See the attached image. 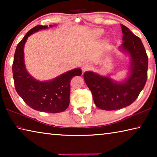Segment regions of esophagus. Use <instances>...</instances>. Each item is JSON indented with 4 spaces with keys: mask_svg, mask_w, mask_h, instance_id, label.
Listing matches in <instances>:
<instances>
[{
    "mask_svg": "<svg viewBox=\"0 0 157 157\" xmlns=\"http://www.w3.org/2000/svg\"><path fill=\"white\" fill-rule=\"evenodd\" d=\"M91 68V63H84L82 66V69L84 72V71L90 70Z\"/></svg>",
    "mask_w": 157,
    "mask_h": 157,
    "instance_id": "1",
    "label": "esophagus"
}]
</instances>
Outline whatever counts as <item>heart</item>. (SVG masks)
<instances>
[{
    "label": "heart",
    "mask_w": 157,
    "mask_h": 157,
    "mask_svg": "<svg viewBox=\"0 0 157 157\" xmlns=\"http://www.w3.org/2000/svg\"><path fill=\"white\" fill-rule=\"evenodd\" d=\"M97 33H98V34H102V30H98V32H97Z\"/></svg>",
    "instance_id": "b5f03b06"
}]
</instances>
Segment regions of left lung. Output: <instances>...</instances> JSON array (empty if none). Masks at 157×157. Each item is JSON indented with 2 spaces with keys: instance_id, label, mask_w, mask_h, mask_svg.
Here are the masks:
<instances>
[{
  "instance_id": "1",
  "label": "left lung",
  "mask_w": 157,
  "mask_h": 157,
  "mask_svg": "<svg viewBox=\"0 0 157 157\" xmlns=\"http://www.w3.org/2000/svg\"><path fill=\"white\" fill-rule=\"evenodd\" d=\"M121 25L123 34L121 48L131 56V73L128 79L118 83L91 71L84 73L95 105L103 110L120 109L132 104L144 88L147 78L148 57L141 40L126 26Z\"/></svg>"
}]
</instances>
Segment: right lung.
I'll return each instance as SVG.
<instances>
[{
    "mask_svg": "<svg viewBox=\"0 0 157 157\" xmlns=\"http://www.w3.org/2000/svg\"><path fill=\"white\" fill-rule=\"evenodd\" d=\"M46 28H48V25L35 26L28 31L18 44L12 64L13 78L16 91L29 107L44 112L59 113L68 107L71 81L73 77L80 76L82 71L80 68L73 69L47 82L36 80L29 75L23 59L24 44L32 34Z\"/></svg>",
    "mask_w": 157,
    "mask_h": 157,
    "instance_id": "obj_1",
    "label": "right lung"
}]
</instances>
